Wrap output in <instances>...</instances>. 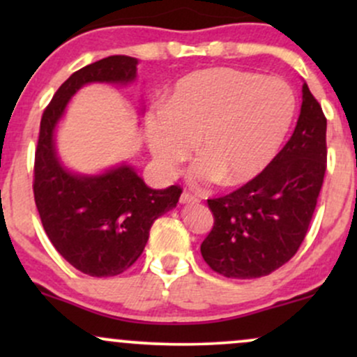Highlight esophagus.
I'll return each mask as SVG.
<instances>
[{
  "instance_id": "34e87169",
  "label": "esophagus",
  "mask_w": 357,
  "mask_h": 357,
  "mask_svg": "<svg viewBox=\"0 0 357 357\" xmlns=\"http://www.w3.org/2000/svg\"><path fill=\"white\" fill-rule=\"evenodd\" d=\"M179 203L181 204H190V203H199V198L198 196L191 195V192H186L184 191L181 195V198H179Z\"/></svg>"
}]
</instances>
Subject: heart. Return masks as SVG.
I'll list each match as a JSON object with an SVG mask.
<instances>
[{
    "instance_id": "1",
    "label": "heart",
    "mask_w": 357,
    "mask_h": 357,
    "mask_svg": "<svg viewBox=\"0 0 357 357\" xmlns=\"http://www.w3.org/2000/svg\"><path fill=\"white\" fill-rule=\"evenodd\" d=\"M296 96L277 77L236 68H206L176 82L165 105L146 117L155 165L171 176L196 147L191 184H243L267 169L284 144Z\"/></svg>"
}]
</instances>
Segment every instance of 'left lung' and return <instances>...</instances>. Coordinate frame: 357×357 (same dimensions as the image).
I'll list each match as a JSON object with an SVG mask.
<instances>
[{"label":"left lung","mask_w":357,"mask_h":357,"mask_svg":"<svg viewBox=\"0 0 357 357\" xmlns=\"http://www.w3.org/2000/svg\"><path fill=\"white\" fill-rule=\"evenodd\" d=\"M327 121L302 85L296 130L267 169L240 190L208 199L215 225L202 255L228 278H258L287 264L309 230L326 173Z\"/></svg>","instance_id":"8db88e82"}]
</instances>
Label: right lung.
<instances>
[{
    "label": "right lung",
    "instance_id": "1",
    "mask_svg": "<svg viewBox=\"0 0 357 357\" xmlns=\"http://www.w3.org/2000/svg\"><path fill=\"white\" fill-rule=\"evenodd\" d=\"M137 63L134 56L112 55L72 73L40 122L33 183L40 220L56 252L90 277L126 272L141 257L154 220L181 196L178 186L149 188L127 162L96 174L75 173L56 151V129L72 97L89 84H134Z\"/></svg>",
    "mask_w": 357,
    "mask_h": 357
}]
</instances>
